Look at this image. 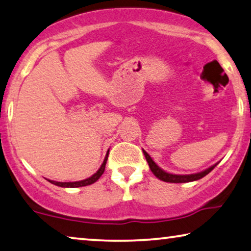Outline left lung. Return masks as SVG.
Returning a JSON list of instances; mask_svg holds the SVG:
<instances>
[{"instance_id":"left-lung-1","label":"left lung","mask_w":251,"mask_h":251,"mask_svg":"<svg viewBox=\"0 0 251 251\" xmlns=\"http://www.w3.org/2000/svg\"><path fill=\"white\" fill-rule=\"evenodd\" d=\"M143 153H144L145 157H146V161L149 163L150 165V169L152 171L153 174L157 178H160V180L164 181V182H170V183H185V182H192V181H197V180H200L203 176H205L206 174H209L211 171L216 168L217 164L212 165L211 168L206 169L203 172H200V173H196V174H189V176H176V174H171L165 172V171H163L162 169L158 168V166L155 164L154 161L151 158V156L149 154H147L145 151H143Z\"/></svg>"}]
</instances>
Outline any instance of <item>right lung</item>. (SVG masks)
Instances as JSON below:
<instances>
[{
  "mask_svg": "<svg viewBox=\"0 0 251 251\" xmlns=\"http://www.w3.org/2000/svg\"><path fill=\"white\" fill-rule=\"evenodd\" d=\"M108 152H109V151H108ZM108 152H107V154H106L104 163L101 164L100 169H99L93 176L86 178V180L77 181V182H55V181H50V180H48V181H49L50 183H52V184H54V185L61 186V188H79V186H86V185L93 184V183L96 182L98 178L101 176V174L104 173L105 166H106V163H107V158H108Z\"/></svg>",
  "mask_w": 251,
  "mask_h": 251,
  "instance_id": "1",
  "label": "right lung"
}]
</instances>
